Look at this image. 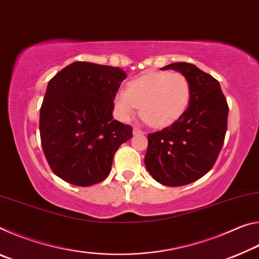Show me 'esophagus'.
<instances>
[{
	"instance_id": "obj_1",
	"label": "esophagus",
	"mask_w": 259,
	"mask_h": 259,
	"mask_svg": "<svg viewBox=\"0 0 259 259\" xmlns=\"http://www.w3.org/2000/svg\"><path fill=\"white\" fill-rule=\"evenodd\" d=\"M133 134H134L135 136H137V135H144L145 133H144L143 130H140L139 128H134V129H133Z\"/></svg>"
}]
</instances>
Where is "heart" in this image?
Returning a JSON list of instances; mask_svg holds the SVG:
<instances>
[{"label": "heart", "instance_id": "obj_1", "mask_svg": "<svg viewBox=\"0 0 259 259\" xmlns=\"http://www.w3.org/2000/svg\"><path fill=\"white\" fill-rule=\"evenodd\" d=\"M191 84L178 72H154L131 81L114 98L117 116L128 121L140 114L153 126H166L181 117L190 104Z\"/></svg>", "mask_w": 259, "mask_h": 259}]
</instances>
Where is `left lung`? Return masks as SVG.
<instances>
[{
    "mask_svg": "<svg viewBox=\"0 0 259 259\" xmlns=\"http://www.w3.org/2000/svg\"><path fill=\"white\" fill-rule=\"evenodd\" d=\"M191 84L190 104L170 126L148 135L145 166L157 183L183 186L204 176L224 144L229 106L219 82L195 65L174 63Z\"/></svg>",
    "mask_w": 259,
    "mask_h": 259,
    "instance_id": "left-lung-1",
    "label": "left lung"
}]
</instances>
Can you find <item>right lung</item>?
<instances>
[{"label": "right lung", "mask_w": 259, "mask_h": 259, "mask_svg": "<svg viewBox=\"0 0 259 259\" xmlns=\"http://www.w3.org/2000/svg\"><path fill=\"white\" fill-rule=\"evenodd\" d=\"M126 77L119 67L75 61L48 83L40 111L43 152L65 182L91 186L112 169L115 152L133 137L113 119V100Z\"/></svg>", "instance_id": "1"}]
</instances>
